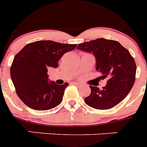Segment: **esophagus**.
<instances>
[{
    "label": "esophagus",
    "instance_id": "1",
    "mask_svg": "<svg viewBox=\"0 0 147 147\" xmlns=\"http://www.w3.org/2000/svg\"><path fill=\"white\" fill-rule=\"evenodd\" d=\"M75 85H76L77 86H78V87H81V86H83V84H81V83H78V82H74L73 83Z\"/></svg>",
    "mask_w": 147,
    "mask_h": 147
}]
</instances>
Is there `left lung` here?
<instances>
[{"instance_id": "1", "label": "left lung", "mask_w": 147, "mask_h": 147, "mask_svg": "<svg viewBox=\"0 0 147 147\" xmlns=\"http://www.w3.org/2000/svg\"><path fill=\"white\" fill-rule=\"evenodd\" d=\"M77 49L92 53L100 79H108L101 90L89 86L91 93L85 98V103L102 110L118 105L127 96L135 81L136 64L129 52L119 42L104 38L80 43Z\"/></svg>"}]
</instances>
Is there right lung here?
Masks as SVG:
<instances>
[{
	"label": "right lung",
	"instance_id": "add662e5",
	"mask_svg": "<svg viewBox=\"0 0 147 147\" xmlns=\"http://www.w3.org/2000/svg\"><path fill=\"white\" fill-rule=\"evenodd\" d=\"M76 44L52 40L28 43L14 58L10 75L18 96L27 107L35 110H49L63 100L68 83L59 85L49 81V68H57L58 61Z\"/></svg>",
	"mask_w": 147,
	"mask_h": 147
}]
</instances>
